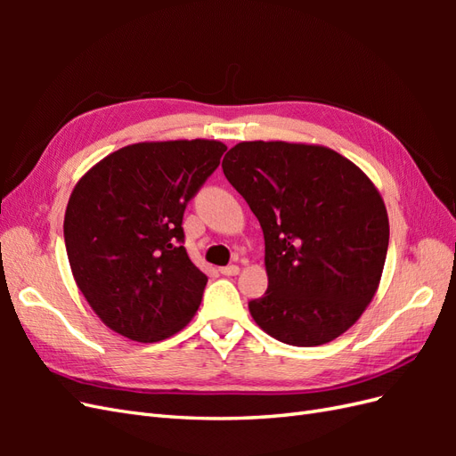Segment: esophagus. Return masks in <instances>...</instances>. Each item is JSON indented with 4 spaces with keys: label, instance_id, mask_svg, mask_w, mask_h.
<instances>
[{
    "label": "esophagus",
    "instance_id": "esophagus-1",
    "mask_svg": "<svg viewBox=\"0 0 456 456\" xmlns=\"http://www.w3.org/2000/svg\"><path fill=\"white\" fill-rule=\"evenodd\" d=\"M220 273H223V275H238L240 273V266L238 265L224 266V268H220Z\"/></svg>",
    "mask_w": 456,
    "mask_h": 456
}]
</instances>
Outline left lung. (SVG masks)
<instances>
[{"label":"left lung","instance_id":"1","mask_svg":"<svg viewBox=\"0 0 456 456\" xmlns=\"http://www.w3.org/2000/svg\"><path fill=\"white\" fill-rule=\"evenodd\" d=\"M223 171L265 233L268 291L249 302L255 323L291 346L346 333L375 297L388 253L377 186L338 151L305 142H240Z\"/></svg>","mask_w":456,"mask_h":456}]
</instances>
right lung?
Listing matches in <instances>:
<instances>
[{"label": "right lung", "mask_w": 456, "mask_h": 456, "mask_svg": "<svg viewBox=\"0 0 456 456\" xmlns=\"http://www.w3.org/2000/svg\"><path fill=\"white\" fill-rule=\"evenodd\" d=\"M226 151L220 141L123 146L79 178L64 215L76 285L101 322L159 342L196 315L207 275L184 249L186 203Z\"/></svg>", "instance_id": "1"}]
</instances>
